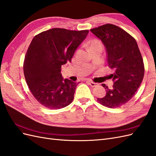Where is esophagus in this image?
<instances>
[{"instance_id": "esophagus-1", "label": "esophagus", "mask_w": 156, "mask_h": 156, "mask_svg": "<svg viewBox=\"0 0 156 156\" xmlns=\"http://www.w3.org/2000/svg\"><path fill=\"white\" fill-rule=\"evenodd\" d=\"M88 83H89L90 85L92 87H95L98 86V83H94V82H92V81H89Z\"/></svg>"}]
</instances>
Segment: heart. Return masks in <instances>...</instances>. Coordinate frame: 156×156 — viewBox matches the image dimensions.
I'll use <instances>...</instances> for the list:
<instances>
[{"label": "heart", "mask_w": 156, "mask_h": 156, "mask_svg": "<svg viewBox=\"0 0 156 156\" xmlns=\"http://www.w3.org/2000/svg\"><path fill=\"white\" fill-rule=\"evenodd\" d=\"M99 45H102L101 42L98 40H93L90 41V43L89 45V48H92L94 47H96V46H99Z\"/></svg>", "instance_id": "b5f03b06"}]
</instances>
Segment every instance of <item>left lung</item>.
<instances>
[{"label": "left lung", "instance_id": "8db88e82", "mask_svg": "<svg viewBox=\"0 0 156 156\" xmlns=\"http://www.w3.org/2000/svg\"><path fill=\"white\" fill-rule=\"evenodd\" d=\"M104 44L111 74L112 88L105 84L106 95L98 98L101 105L117 108L128 102L139 88L144 75V66L137 43L133 36L115 25H103L90 30Z\"/></svg>", "mask_w": 156, "mask_h": 156}]
</instances>
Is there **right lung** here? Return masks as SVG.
<instances>
[{
    "mask_svg": "<svg viewBox=\"0 0 156 156\" xmlns=\"http://www.w3.org/2000/svg\"><path fill=\"white\" fill-rule=\"evenodd\" d=\"M89 30L54 28L36 35L26 53L23 71L36 100L50 109H59L73 101L80 82L63 79L61 66L72 61L75 50Z\"/></svg>",
    "mask_w": 156,
    "mask_h": 156,
    "instance_id": "obj_1",
    "label": "right lung"
}]
</instances>
